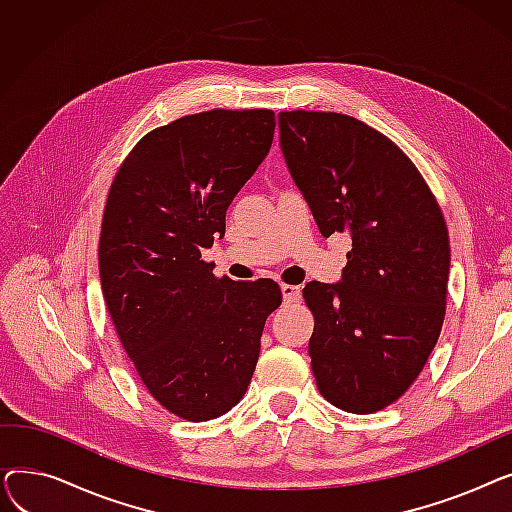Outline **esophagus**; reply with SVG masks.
I'll return each instance as SVG.
<instances>
[{
  "mask_svg": "<svg viewBox=\"0 0 512 512\" xmlns=\"http://www.w3.org/2000/svg\"><path fill=\"white\" fill-rule=\"evenodd\" d=\"M280 290H282V297H284V301H286V303H294V301H299V299H301V288H299V286L282 284V286H280Z\"/></svg>",
  "mask_w": 512,
  "mask_h": 512,
  "instance_id": "1",
  "label": "esophagus"
}]
</instances>
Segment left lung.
Masks as SVG:
<instances>
[{"instance_id": "8db88e82", "label": "left lung", "mask_w": 512, "mask_h": 512, "mask_svg": "<svg viewBox=\"0 0 512 512\" xmlns=\"http://www.w3.org/2000/svg\"><path fill=\"white\" fill-rule=\"evenodd\" d=\"M278 124L319 232L353 240L338 282L303 288L317 388L342 411L375 413L407 392L438 342L450 272L444 215L411 159L361 120L297 110Z\"/></svg>"}]
</instances>
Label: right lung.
I'll return each mask as SVG.
<instances>
[{"label":"right lung","mask_w":512,"mask_h":512,"mask_svg":"<svg viewBox=\"0 0 512 512\" xmlns=\"http://www.w3.org/2000/svg\"><path fill=\"white\" fill-rule=\"evenodd\" d=\"M270 110H211L155 128L130 151L107 195L99 276L126 355L170 413L207 421L245 396L274 280H218L201 249L274 141Z\"/></svg>","instance_id":"right-lung-1"}]
</instances>
